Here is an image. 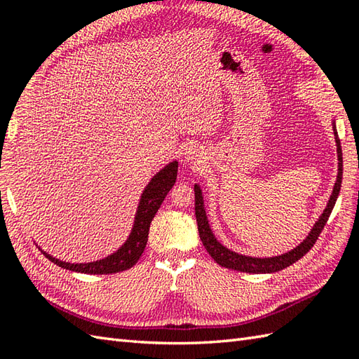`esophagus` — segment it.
Listing matches in <instances>:
<instances>
[{"label":"esophagus","instance_id":"obj_1","mask_svg":"<svg viewBox=\"0 0 359 359\" xmlns=\"http://www.w3.org/2000/svg\"><path fill=\"white\" fill-rule=\"evenodd\" d=\"M184 156H185L187 162L193 163V165H202L203 163V152L197 147H194V144H191V147H188L185 149Z\"/></svg>","mask_w":359,"mask_h":359}]
</instances>
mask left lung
<instances>
[{
  "instance_id": "obj_1",
  "label": "left lung",
  "mask_w": 359,
  "mask_h": 359,
  "mask_svg": "<svg viewBox=\"0 0 359 359\" xmlns=\"http://www.w3.org/2000/svg\"><path fill=\"white\" fill-rule=\"evenodd\" d=\"M333 125V134H334V142H337V152H338V175L337 182L333 185V191L330 194V199L327 202L323 215L315 222L313 228H311L307 238L304 239L299 245H296L293 250H288L287 253H282L278 256H270V257H256V256H247L236 253V251L226 248L217 241V238L212 233L210 226V220L207 216V210H205V202H203V194L202 188L199 184L194 185V194H196V219H197V228H199V236L203 243V247L207 248L210 256L215 259V261L225 266V269L242 271V273H276L279 270H284L287 266L294 264L296 261L309 253V250L315 245L318 236L321 234L323 228L329 219L330 212L337 203L339 189H341V182H342V151H341V142L337 131V125H334V120L332 121Z\"/></svg>"
}]
</instances>
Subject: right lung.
<instances>
[{"label":"right lung","instance_id":"1","mask_svg":"<svg viewBox=\"0 0 359 359\" xmlns=\"http://www.w3.org/2000/svg\"><path fill=\"white\" fill-rule=\"evenodd\" d=\"M177 168L179 162L172 160L168 165H165L162 170L154 174L148 185L144 187L143 193L140 196L139 205H137V211L134 216V222L131 233L126 238V241L114 251V253L104 256L102 259H97L93 262H66L62 259L53 257L52 255L46 253L43 255L50 259L53 264H57L62 269H66L75 273H88V274H112L118 271H125L131 269L134 264L139 261L142 253L144 251L148 242V233L149 225L154 219L156 212L158 211L160 205L165 201L166 194L174 187L175 179H177Z\"/></svg>","mask_w":359,"mask_h":359}]
</instances>
